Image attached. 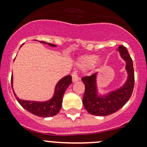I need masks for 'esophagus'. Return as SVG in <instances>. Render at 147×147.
Masks as SVG:
<instances>
[{"label":"esophagus","instance_id":"34e87169","mask_svg":"<svg viewBox=\"0 0 147 147\" xmlns=\"http://www.w3.org/2000/svg\"><path fill=\"white\" fill-rule=\"evenodd\" d=\"M72 82H76L80 80V78H79L78 72H74L72 75Z\"/></svg>","mask_w":147,"mask_h":147}]
</instances>
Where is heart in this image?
<instances>
[{
  "mask_svg": "<svg viewBox=\"0 0 147 147\" xmlns=\"http://www.w3.org/2000/svg\"><path fill=\"white\" fill-rule=\"evenodd\" d=\"M97 55H89L83 56L79 60V64L81 67H89L93 65L97 61Z\"/></svg>",
  "mask_w": 147,
  "mask_h": 147,
  "instance_id": "1",
  "label": "heart"
}]
</instances>
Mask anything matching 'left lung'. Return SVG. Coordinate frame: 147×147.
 Listing matches in <instances>:
<instances>
[{
  "mask_svg": "<svg viewBox=\"0 0 147 147\" xmlns=\"http://www.w3.org/2000/svg\"><path fill=\"white\" fill-rule=\"evenodd\" d=\"M120 57L125 61L127 78L123 86L106 94H99L97 86V73L82 78L85 86L82 98L83 104L88 113L97 116H106L121 109L129 99L134 89L135 73L133 62L125 46H120Z\"/></svg>",
  "mask_w": 147,
  "mask_h": 147,
  "instance_id": "left-lung-1",
  "label": "left lung"
}]
</instances>
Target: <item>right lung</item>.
<instances>
[{
	"mask_svg": "<svg viewBox=\"0 0 147 147\" xmlns=\"http://www.w3.org/2000/svg\"><path fill=\"white\" fill-rule=\"evenodd\" d=\"M41 44H48L52 47H56L54 44L46 43L45 41H39ZM72 84V77L71 75H67L63 78L58 82L55 87V91L53 97L51 99L46 101H27V100L20 99L17 97L16 94L13 90V76L11 77V84L13 93L20 104L28 111L29 113L34 114L38 117L49 118L52 117L58 113L62 106L63 94L65 92L66 89Z\"/></svg>",
	"mask_w": 147,
	"mask_h": 147,
	"instance_id": "add662e5",
	"label": "right lung"
}]
</instances>
